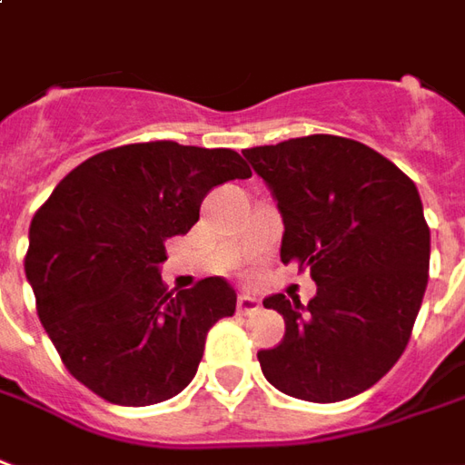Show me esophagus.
Here are the masks:
<instances>
[{"label": "esophagus", "mask_w": 465, "mask_h": 465, "mask_svg": "<svg viewBox=\"0 0 465 465\" xmlns=\"http://www.w3.org/2000/svg\"><path fill=\"white\" fill-rule=\"evenodd\" d=\"M236 304H239V312H242V314H252V312L262 310V300H259L256 294H252V292H242Z\"/></svg>", "instance_id": "1"}]
</instances>
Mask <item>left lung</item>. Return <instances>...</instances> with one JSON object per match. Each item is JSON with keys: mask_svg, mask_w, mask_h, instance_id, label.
<instances>
[{"mask_svg": "<svg viewBox=\"0 0 465 465\" xmlns=\"http://www.w3.org/2000/svg\"><path fill=\"white\" fill-rule=\"evenodd\" d=\"M284 222L279 256L310 269V304L269 294L284 340L259 352L284 395L337 402L372 388L398 362L423 302L430 229L418 188L362 143L307 135L243 151Z\"/></svg>", "mask_w": 465, "mask_h": 465, "instance_id": "obj_1", "label": "left lung"}]
</instances>
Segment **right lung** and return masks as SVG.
I'll return each mask as SVG.
<instances>
[{
	"label": "right lung",
	"instance_id": "add662e5",
	"mask_svg": "<svg viewBox=\"0 0 465 465\" xmlns=\"http://www.w3.org/2000/svg\"><path fill=\"white\" fill-rule=\"evenodd\" d=\"M249 176L236 151L155 141L93 155L57 183L29 226L25 272L73 378L133 408L193 380L236 292L223 277L165 292L163 243L199 222L211 188Z\"/></svg>",
	"mask_w": 465,
	"mask_h": 465
}]
</instances>
